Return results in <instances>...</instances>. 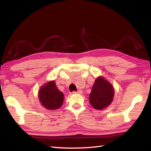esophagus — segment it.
<instances>
[{
	"label": "esophagus",
	"mask_w": 151,
	"mask_h": 151,
	"mask_svg": "<svg viewBox=\"0 0 151 151\" xmlns=\"http://www.w3.org/2000/svg\"><path fill=\"white\" fill-rule=\"evenodd\" d=\"M73 94H77V93L81 94V93H82V91L81 90H78V91H73Z\"/></svg>",
	"instance_id": "esophagus-1"
}]
</instances>
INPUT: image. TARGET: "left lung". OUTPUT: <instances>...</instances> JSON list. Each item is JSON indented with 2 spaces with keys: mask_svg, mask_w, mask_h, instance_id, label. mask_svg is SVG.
Here are the masks:
<instances>
[{
  "mask_svg": "<svg viewBox=\"0 0 151 151\" xmlns=\"http://www.w3.org/2000/svg\"><path fill=\"white\" fill-rule=\"evenodd\" d=\"M114 89L110 82L102 76L95 80L89 95V103L96 110H102L113 101Z\"/></svg>",
  "mask_w": 151,
  "mask_h": 151,
  "instance_id": "1",
  "label": "left lung"
}]
</instances>
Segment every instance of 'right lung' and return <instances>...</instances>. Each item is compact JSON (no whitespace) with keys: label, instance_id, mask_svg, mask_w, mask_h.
Here are the masks:
<instances>
[{"label":"right lung","instance_id":"1","mask_svg":"<svg viewBox=\"0 0 151 151\" xmlns=\"http://www.w3.org/2000/svg\"><path fill=\"white\" fill-rule=\"evenodd\" d=\"M38 95L41 104L48 110H57L63 104V94L57 88L54 81H50L41 86Z\"/></svg>","mask_w":151,"mask_h":151}]
</instances>
